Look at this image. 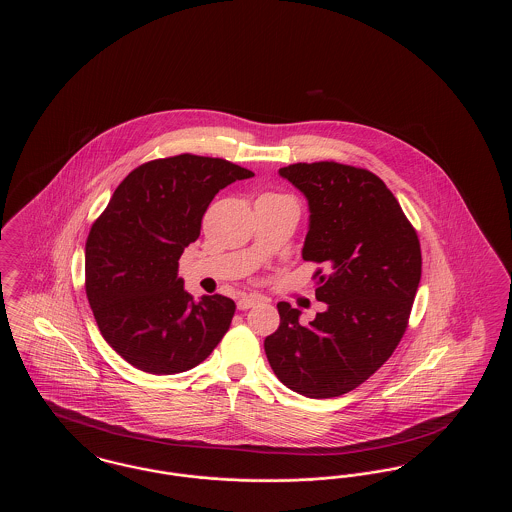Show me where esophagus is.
<instances>
[{
  "mask_svg": "<svg viewBox=\"0 0 512 512\" xmlns=\"http://www.w3.org/2000/svg\"><path fill=\"white\" fill-rule=\"evenodd\" d=\"M261 301H265V299L259 297V295H242V297L238 299V309H240V311H247V309L259 305Z\"/></svg>",
  "mask_w": 512,
  "mask_h": 512,
  "instance_id": "34e87169",
  "label": "esophagus"
}]
</instances>
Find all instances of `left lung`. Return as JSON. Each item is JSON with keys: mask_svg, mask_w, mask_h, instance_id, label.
<instances>
[{"mask_svg": "<svg viewBox=\"0 0 512 512\" xmlns=\"http://www.w3.org/2000/svg\"><path fill=\"white\" fill-rule=\"evenodd\" d=\"M280 176L307 197L303 259L317 270L326 309L307 326L280 301V326L265 340L278 380L311 399L355 390L384 365L407 330L422 255L413 224L370 171L334 161L295 163Z\"/></svg>", "mask_w": 512, "mask_h": 512, "instance_id": "1", "label": "left lung"}]
</instances>
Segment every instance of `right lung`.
<instances>
[{
    "mask_svg": "<svg viewBox=\"0 0 512 512\" xmlns=\"http://www.w3.org/2000/svg\"><path fill=\"white\" fill-rule=\"evenodd\" d=\"M253 172L224 159L176 155L130 172L86 240V295L99 332L130 365L178 374L205 361L228 332L236 305L194 299L178 259L199 238L222 188Z\"/></svg>",
    "mask_w": 512,
    "mask_h": 512,
    "instance_id": "add662e5",
    "label": "right lung"
}]
</instances>
